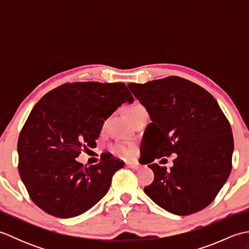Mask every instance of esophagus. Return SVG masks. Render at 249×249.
Masks as SVG:
<instances>
[{"label": "esophagus", "instance_id": "1", "mask_svg": "<svg viewBox=\"0 0 249 249\" xmlns=\"http://www.w3.org/2000/svg\"><path fill=\"white\" fill-rule=\"evenodd\" d=\"M126 166L131 168V169H135V170H138V169L140 168V165L138 162H135V161H128L126 162Z\"/></svg>", "mask_w": 249, "mask_h": 249}]
</instances>
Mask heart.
<instances>
[{
	"instance_id": "obj_1",
	"label": "heart",
	"mask_w": 249,
	"mask_h": 249,
	"mask_svg": "<svg viewBox=\"0 0 249 249\" xmlns=\"http://www.w3.org/2000/svg\"><path fill=\"white\" fill-rule=\"evenodd\" d=\"M143 110H145L143 106L140 105V104H135L133 106H129V107L127 108V114L129 115V118L131 119ZM115 150H116V152H119L120 154L124 155V156H128V155L131 154V150L129 149L127 145H125V144H118L115 147Z\"/></svg>"
}]
</instances>
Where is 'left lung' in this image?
Masks as SVG:
<instances>
[{"mask_svg":"<svg viewBox=\"0 0 249 249\" xmlns=\"http://www.w3.org/2000/svg\"><path fill=\"white\" fill-rule=\"evenodd\" d=\"M128 88L152 120L141 142L146 163L177 154L170 170L156 163L149 166L154 181L144 193L172 214L203 210L232 168L233 136L219 105L203 88L176 76L128 83Z\"/></svg>","mask_w":249,"mask_h":249,"instance_id":"left-lung-1","label":"left lung"}]
</instances>
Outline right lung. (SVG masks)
I'll return each mask as SVG.
<instances>
[{"mask_svg":"<svg viewBox=\"0 0 249 249\" xmlns=\"http://www.w3.org/2000/svg\"><path fill=\"white\" fill-rule=\"evenodd\" d=\"M133 102L121 82L63 84L40 98L18 139L20 178L39 209L71 218L108 193L124 162L108 153L89 167L76 158L83 147H93L105 121L122 104Z\"/></svg>","mask_w":249,"mask_h":249,"instance_id":"add662e5","label":"right lung"}]
</instances>
